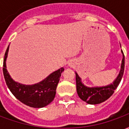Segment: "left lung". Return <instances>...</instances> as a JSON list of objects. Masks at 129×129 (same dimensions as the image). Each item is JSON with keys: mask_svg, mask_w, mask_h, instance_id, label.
<instances>
[{"mask_svg": "<svg viewBox=\"0 0 129 129\" xmlns=\"http://www.w3.org/2000/svg\"><path fill=\"white\" fill-rule=\"evenodd\" d=\"M122 53L123 59L119 75L115 81L109 85L105 86H86L81 82V79L79 77L78 74L75 73L77 92L81 100L89 104H97L104 102L113 94L115 90L116 89L122 80L124 71V55L122 51Z\"/></svg>", "mask_w": 129, "mask_h": 129, "instance_id": "8db88e82", "label": "left lung"}]
</instances>
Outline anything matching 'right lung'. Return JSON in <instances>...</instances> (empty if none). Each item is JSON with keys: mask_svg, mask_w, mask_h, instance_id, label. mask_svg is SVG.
<instances>
[{"mask_svg": "<svg viewBox=\"0 0 129 129\" xmlns=\"http://www.w3.org/2000/svg\"><path fill=\"white\" fill-rule=\"evenodd\" d=\"M8 45L3 60V75L8 88L20 102L32 108H43L50 104L54 99L56 90L63 68L54 71L43 81L32 85H25L16 82L11 77L7 70L6 60L8 51Z\"/></svg>", "mask_w": 129, "mask_h": 129, "instance_id": "1", "label": "right lung"}]
</instances>
